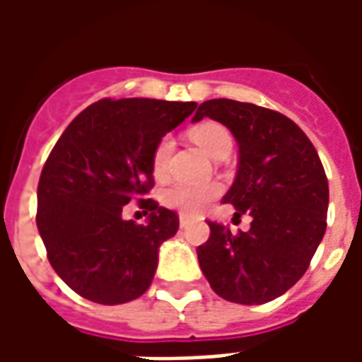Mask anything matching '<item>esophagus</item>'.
<instances>
[{
	"label": "esophagus",
	"mask_w": 362,
	"mask_h": 362,
	"mask_svg": "<svg viewBox=\"0 0 362 362\" xmlns=\"http://www.w3.org/2000/svg\"><path fill=\"white\" fill-rule=\"evenodd\" d=\"M178 219H180V225L184 227V225H188V221L192 219V215H188V213H180V215H178Z\"/></svg>",
	"instance_id": "1"
}]
</instances>
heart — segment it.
<instances>
[{"label": "heart", "mask_w": 362, "mask_h": 362, "mask_svg": "<svg viewBox=\"0 0 362 362\" xmlns=\"http://www.w3.org/2000/svg\"><path fill=\"white\" fill-rule=\"evenodd\" d=\"M192 141L202 149L217 157L223 149H230L233 137L217 122H202L189 129ZM174 151V139L170 135L160 137L153 151V173L155 176H165ZM221 186L217 182H174L163 192V202L168 207L180 209L182 213H197L205 209L215 197L219 196Z\"/></svg>", "instance_id": "1"}]
</instances>
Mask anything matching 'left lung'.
Listing matches in <instances>:
<instances>
[{
    "label": "left lung",
    "instance_id": "left-lung-1",
    "mask_svg": "<svg viewBox=\"0 0 362 362\" xmlns=\"http://www.w3.org/2000/svg\"><path fill=\"white\" fill-rule=\"evenodd\" d=\"M211 118L238 143V170L223 204L236 217L248 211L250 230L233 235L207 223L209 240L197 246L205 279L225 300L264 304L300 279L326 233L329 189L310 139L293 119L250 103L213 98L192 122Z\"/></svg>",
    "mask_w": 362,
    "mask_h": 362
}]
</instances>
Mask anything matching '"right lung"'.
<instances>
[{"label": "right lung", "instance_id": "right-lung-1", "mask_svg": "<svg viewBox=\"0 0 362 362\" xmlns=\"http://www.w3.org/2000/svg\"><path fill=\"white\" fill-rule=\"evenodd\" d=\"M196 103L103 98L66 127L38 182L36 227L54 272L98 304L141 296L155 277L160 244L176 235L178 215L143 196L153 188V151ZM137 199L145 226L123 219Z\"/></svg>", "mask_w": 362, "mask_h": 362}]
</instances>
